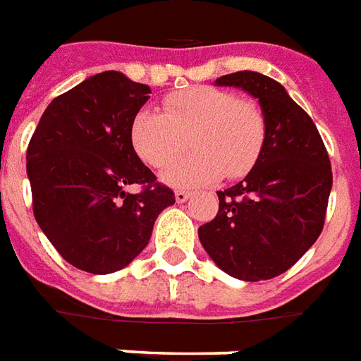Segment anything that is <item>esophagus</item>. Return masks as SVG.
Here are the masks:
<instances>
[{
  "label": "esophagus",
  "mask_w": 361,
  "mask_h": 361,
  "mask_svg": "<svg viewBox=\"0 0 361 361\" xmlns=\"http://www.w3.org/2000/svg\"><path fill=\"white\" fill-rule=\"evenodd\" d=\"M175 198L176 202H186L188 198H190V192H188V190H176Z\"/></svg>",
  "instance_id": "34e87169"
}]
</instances>
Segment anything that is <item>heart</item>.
I'll use <instances>...</instances> for the list:
<instances>
[{
	"mask_svg": "<svg viewBox=\"0 0 361 361\" xmlns=\"http://www.w3.org/2000/svg\"><path fill=\"white\" fill-rule=\"evenodd\" d=\"M197 152L170 162L188 147ZM137 155L155 169L171 164L163 178L176 186L241 178L255 167L267 140V118L252 99L217 87H190L165 97L163 112L144 109L130 130Z\"/></svg>",
	"mask_w": 361,
	"mask_h": 361,
	"instance_id": "1",
	"label": "heart"
}]
</instances>
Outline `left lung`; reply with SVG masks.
<instances>
[{"label": "left lung", "instance_id": "8db88e82", "mask_svg": "<svg viewBox=\"0 0 361 361\" xmlns=\"http://www.w3.org/2000/svg\"><path fill=\"white\" fill-rule=\"evenodd\" d=\"M216 85L239 87L258 99L267 140L249 175L217 192V216L200 226L198 237L226 274L270 280L293 267L323 231L331 159L315 122L278 81L235 71Z\"/></svg>", "mask_w": 361, "mask_h": 361}]
</instances>
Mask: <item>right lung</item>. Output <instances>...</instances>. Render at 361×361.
Listing matches in <instances>:
<instances>
[{
    "instance_id": "1",
    "label": "right lung",
    "mask_w": 361,
    "mask_h": 361,
    "mask_svg": "<svg viewBox=\"0 0 361 361\" xmlns=\"http://www.w3.org/2000/svg\"><path fill=\"white\" fill-rule=\"evenodd\" d=\"M152 89L103 71L56 97L27 149L35 219L71 267L111 274L149 243L153 224L175 204L132 145L134 116ZM140 184L132 195L126 186Z\"/></svg>"
}]
</instances>
